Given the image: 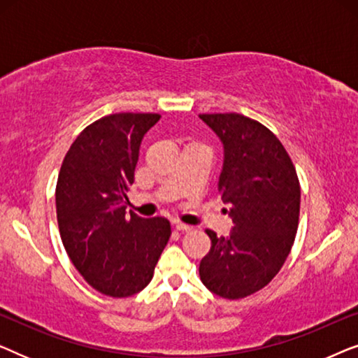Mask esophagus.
<instances>
[{
    "instance_id": "34e87169",
    "label": "esophagus",
    "mask_w": 358,
    "mask_h": 358,
    "mask_svg": "<svg viewBox=\"0 0 358 358\" xmlns=\"http://www.w3.org/2000/svg\"><path fill=\"white\" fill-rule=\"evenodd\" d=\"M176 229H178V231H180V233H187V231H190V228L189 224H184V223H180V222H176Z\"/></svg>"
}]
</instances>
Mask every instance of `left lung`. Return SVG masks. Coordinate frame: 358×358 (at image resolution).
Segmentation results:
<instances>
[{
	"instance_id": "8db88e82",
	"label": "left lung",
	"mask_w": 358,
	"mask_h": 358,
	"mask_svg": "<svg viewBox=\"0 0 358 358\" xmlns=\"http://www.w3.org/2000/svg\"><path fill=\"white\" fill-rule=\"evenodd\" d=\"M223 143L218 192L233 220L229 236L212 239L200 261L203 285L238 300L267 285L295 241L300 182L287 150L267 127L241 114H200Z\"/></svg>"
}]
</instances>
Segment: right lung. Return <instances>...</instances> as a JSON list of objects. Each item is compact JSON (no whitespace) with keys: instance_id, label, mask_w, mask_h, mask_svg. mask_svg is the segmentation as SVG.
Segmentation results:
<instances>
[{"instance_id":"add662e5","label":"right lung","mask_w":358,"mask_h":358,"mask_svg":"<svg viewBox=\"0 0 358 358\" xmlns=\"http://www.w3.org/2000/svg\"><path fill=\"white\" fill-rule=\"evenodd\" d=\"M159 114L106 115L87 125L63 159L55 202L60 236L73 266L102 295L143 290L171 236L163 217L127 215L140 145Z\"/></svg>"}]
</instances>
